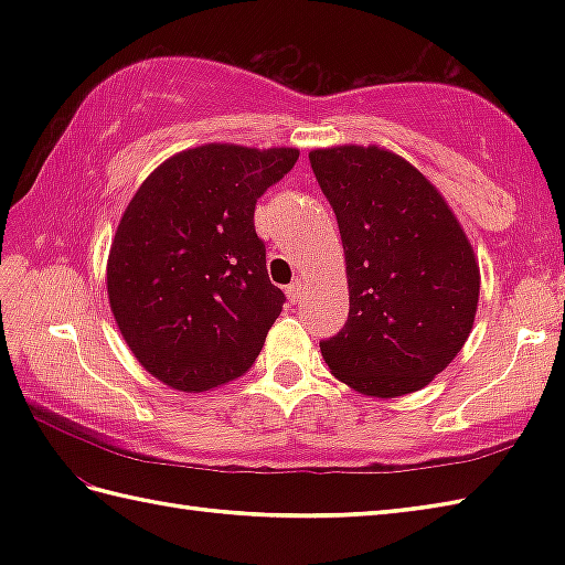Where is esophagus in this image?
<instances>
[{"label": "esophagus", "instance_id": "obj_1", "mask_svg": "<svg viewBox=\"0 0 565 565\" xmlns=\"http://www.w3.org/2000/svg\"><path fill=\"white\" fill-rule=\"evenodd\" d=\"M303 289H306L303 281L301 279H294L289 286H286V296H289L291 303H298L303 298Z\"/></svg>", "mask_w": 565, "mask_h": 565}]
</instances>
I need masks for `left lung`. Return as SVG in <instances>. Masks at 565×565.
<instances>
[{"mask_svg": "<svg viewBox=\"0 0 565 565\" xmlns=\"http://www.w3.org/2000/svg\"><path fill=\"white\" fill-rule=\"evenodd\" d=\"M338 215L350 316L320 340L332 374L364 395L419 391L473 328L481 274L447 201L411 162L381 148L308 154Z\"/></svg>", "mask_w": 565, "mask_h": 565, "instance_id": "obj_1", "label": "left lung"}]
</instances>
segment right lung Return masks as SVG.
I'll use <instances>...</instances> for the list:
<instances>
[{
  "mask_svg": "<svg viewBox=\"0 0 565 565\" xmlns=\"http://www.w3.org/2000/svg\"><path fill=\"white\" fill-rule=\"evenodd\" d=\"M298 150L201 146L154 170L111 245L109 301L138 362L201 393L243 376L286 303L255 231L257 199Z\"/></svg>",
  "mask_w": 565,
  "mask_h": 565,
  "instance_id": "right-lung-1",
  "label": "right lung"
}]
</instances>
